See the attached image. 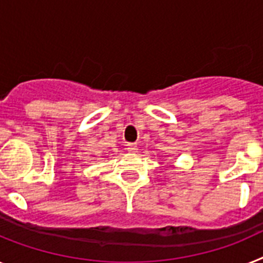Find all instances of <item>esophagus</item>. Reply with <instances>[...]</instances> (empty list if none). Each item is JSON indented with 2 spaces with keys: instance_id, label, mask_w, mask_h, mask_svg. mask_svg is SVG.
<instances>
[{
  "instance_id": "obj_1",
  "label": "esophagus",
  "mask_w": 263,
  "mask_h": 263,
  "mask_svg": "<svg viewBox=\"0 0 263 263\" xmlns=\"http://www.w3.org/2000/svg\"><path fill=\"white\" fill-rule=\"evenodd\" d=\"M127 149H128V151H131V152H136V151H138V147H136L135 144L129 143V144H127Z\"/></svg>"
}]
</instances>
